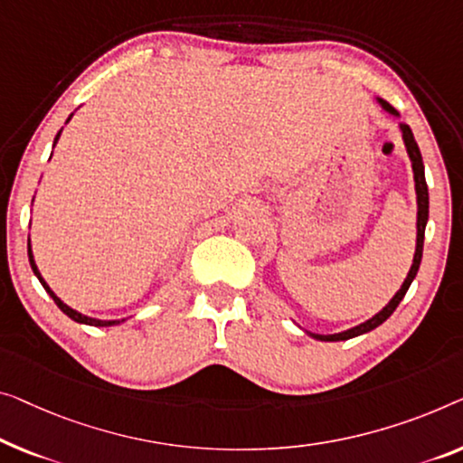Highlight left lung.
<instances>
[{
  "mask_svg": "<svg viewBox=\"0 0 463 463\" xmlns=\"http://www.w3.org/2000/svg\"><path fill=\"white\" fill-rule=\"evenodd\" d=\"M376 101L381 103V108L384 112H389L391 116H399V112L395 108L391 106V103H386L384 99L376 98ZM399 128H402V135H403V143H405V149H408V156L411 160V170H413V183H416V202H418V222H416V253H413V261H411V268L408 276H405L403 285L399 291L395 293V298H392L386 306L378 312L376 316H372L370 320H365L362 324H357L354 328H347L343 330V333H335V335H318V333H309L306 330V335L312 336L316 341H347V339H354V336H360L364 333H370V330H374L376 326H381V324L389 318V316L395 312L399 303L405 298V293H408V288L411 285V280L416 279L418 274V268H420V261H422V250H424V231H426V222H429V187H426V176H424V162H422V154H420V147L416 139H413V133L408 124H399Z\"/></svg>",
  "mask_w": 463,
  "mask_h": 463,
  "instance_id": "8db88e82",
  "label": "left lung"
}]
</instances>
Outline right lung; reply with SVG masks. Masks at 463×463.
<instances>
[{
	"label": "right lung",
	"mask_w": 463,
	"mask_h": 463,
	"mask_svg": "<svg viewBox=\"0 0 463 463\" xmlns=\"http://www.w3.org/2000/svg\"><path fill=\"white\" fill-rule=\"evenodd\" d=\"M72 118V114L68 116V120ZM66 120V122H68ZM60 135H61V130L58 135H55V139H53V147H55V143H58V139H60ZM29 261H31V268H33V272H34V276H37L39 279V282L41 285H43V288L47 291V295H50V298L55 301V306H58L61 312H64L68 318L71 320H74V322H79V324H87V326H114V324H120V322H124V320H98V318H89V316H85V314H80V312H77V309H72L71 306H66L64 301H61L58 295H55L52 288H50V285H47L45 282V279L43 276H41V272H39V268H37V264H34V258H33V251H31V239H29Z\"/></svg>",
	"instance_id": "obj_1"
}]
</instances>
